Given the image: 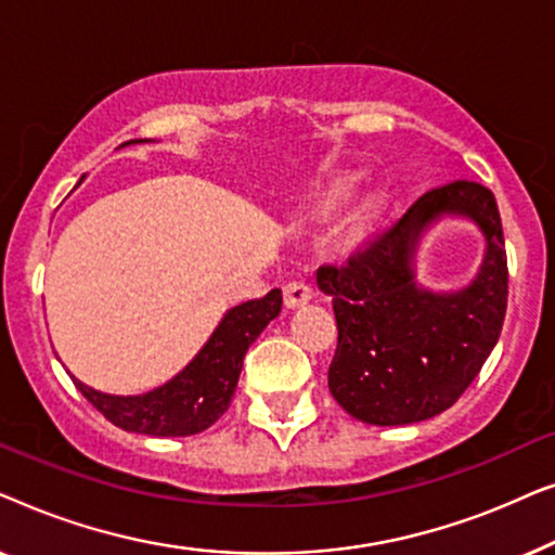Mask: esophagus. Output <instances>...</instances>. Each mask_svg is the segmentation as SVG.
Returning a JSON list of instances; mask_svg holds the SVG:
<instances>
[{"label": "esophagus", "mask_w": 555, "mask_h": 555, "mask_svg": "<svg viewBox=\"0 0 555 555\" xmlns=\"http://www.w3.org/2000/svg\"><path fill=\"white\" fill-rule=\"evenodd\" d=\"M283 293H285L287 308H300V306H306L310 298H313V287H310L308 283H302V280H293V283H287L283 287Z\"/></svg>", "instance_id": "1"}]
</instances>
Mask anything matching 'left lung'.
<instances>
[{"label":"left lung","instance_id":"8db88e82","mask_svg":"<svg viewBox=\"0 0 555 555\" xmlns=\"http://www.w3.org/2000/svg\"><path fill=\"white\" fill-rule=\"evenodd\" d=\"M444 216L467 218L486 240L481 270L460 292L415 280L418 242ZM315 280L338 323L333 399L376 427L431 420L475 382L503 331L507 257L495 196L475 181L431 189L348 262L318 268Z\"/></svg>","mask_w":555,"mask_h":555}]
</instances>
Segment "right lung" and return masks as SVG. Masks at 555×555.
Listing matches in <instances>:
<instances>
[{
  "label": "right lung",
  "instance_id": "right-lung-1",
  "mask_svg": "<svg viewBox=\"0 0 555 555\" xmlns=\"http://www.w3.org/2000/svg\"><path fill=\"white\" fill-rule=\"evenodd\" d=\"M149 139L126 141L146 143ZM283 293L270 291L260 300H247L224 313L199 353L169 382L146 393L118 397L98 391L73 376L78 391L105 420L126 431L149 437H189L211 427L227 412L237 389L242 361L255 338L280 315Z\"/></svg>",
  "mask_w": 555,
  "mask_h": 555
}]
</instances>
